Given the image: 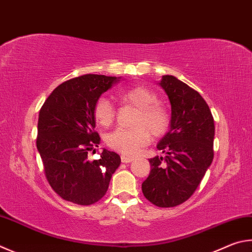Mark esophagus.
I'll list each match as a JSON object with an SVG mask.
<instances>
[{
	"label": "esophagus",
	"instance_id": "34e87169",
	"mask_svg": "<svg viewBox=\"0 0 252 252\" xmlns=\"http://www.w3.org/2000/svg\"><path fill=\"white\" fill-rule=\"evenodd\" d=\"M121 161L122 163H131L133 161V158L130 157H126V155H121Z\"/></svg>",
	"mask_w": 252,
	"mask_h": 252
}]
</instances>
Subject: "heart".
<instances>
[{
  "instance_id": "1",
  "label": "heart",
  "mask_w": 252,
  "mask_h": 252,
  "mask_svg": "<svg viewBox=\"0 0 252 252\" xmlns=\"http://www.w3.org/2000/svg\"><path fill=\"white\" fill-rule=\"evenodd\" d=\"M123 104L138 108L133 129H117L109 133L106 143L109 148L126 155H135L150 142V133L161 136L170 126V113L158 101V95L144 86L121 89L117 94ZM94 118L101 126H109L116 119V109L106 98H99L94 106Z\"/></svg>"
}]
</instances>
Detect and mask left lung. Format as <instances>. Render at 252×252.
<instances>
[{
  "instance_id": "8db88e82",
  "label": "left lung",
  "mask_w": 252,
  "mask_h": 252,
  "mask_svg": "<svg viewBox=\"0 0 252 252\" xmlns=\"http://www.w3.org/2000/svg\"><path fill=\"white\" fill-rule=\"evenodd\" d=\"M172 108L170 130L158 142L165 158H150L151 172L142 183L145 198L158 207H175L197 189L214 158V118L197 91L174 76L159 82Z\"/></svg>"
}]
</instances>
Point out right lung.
<instances>
[{"label": "right lung", "instance_id": "1", "mask_svg": "<svg viewBox=\"0 0 252 252\" xmlns=\"http://www.w3.org/2000/svg\"><path fill=\"white\" fill-rule=\"evenodd\" d=\"M117 77L82 75L63 82L40 108L36 145L52 189L67 202L97 203L107 193L119 154L103 150L99 159L88 153L100 143L94 106Z\"/></svg>", "mask_w": 252, "mask_h": 252}]
</instances>
